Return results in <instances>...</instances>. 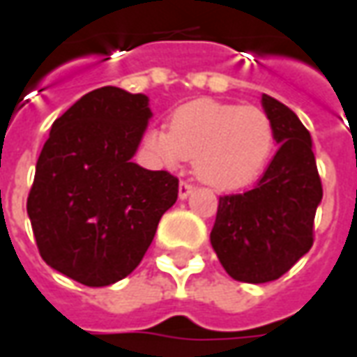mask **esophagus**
I'll return each instance as SVG.
<instances>
[{
    "label": "esophagus",
    "instance_id": "1",
    "mask_svg": "<svg viewBox=\"0 0 357 357\" xmlns=\"http://www.w3.org/2000/svg\"><path fill=\"white\" fill-rule=\"evenodd\" d=\"M191 193H193V185H191V183H187V181H181L178 189L179 199H181V201H185L187 197H189Z\"/></svg>",
    "mask_w": 357,
    "mask_h": 357
}]
</instances>
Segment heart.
Returning a JSON list of instances; mask_svg holds the SVG:
<instances>
[{"instance_id": "heart-1", "label": "heart", "mask_w": 357, "mask_h": 357, "mask_svg": "<svg viewBox=\"0 0 357 357\" xmlns=\"http://www.w3.org/2000/svg\"><path fill=\"white\" fill-rule=\"evenodd\" d=\"M143 147L158 166L174 170L193 158V170L206 185L235 191L260 178L275 149V128L258 107L210 99L174 110L164 130H149Z\"/></svg>"}]
</instances>
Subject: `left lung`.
Listing matches in <instances>:
<instances>
[{
  "label": "left lung",
  "mask_w": 357,
  "mask_h": 357,
  "mask_svg": "<svg viewBox=\"0 0 357 357\" xmlns=\"http://www.w3.org/2000/svg\"><path fill=\"white\" fill-rule=\"evenodd\" d=\"M275 128L273 160L255 189L220 197L210 243L224 269L243 283L275 281L314 245L323 197L312 137L287 105L262 95Z\"/></svg>",
  "instance_id": "1"
}]
</instances>
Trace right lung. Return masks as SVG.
I'll use <instances>...</instances> for the list:
<instances>
[{
  "mask_svg": "<svg viewBox=\"0 0 357 357\" xmlns=\"http://www.w3.org/2000/svg\"><path fill=\"white\" fill-rule=\"evenodd\" d=\"M149 97L105 86L51 126L26 210L47 266L86 287L130 275L178 199V178L132 162Z\"/></svg>",
  "mask_w": 357,
  "mask_h": 357,
  "instance_id": "add662e5",
  "label": "right lung"
}]
</instances>
